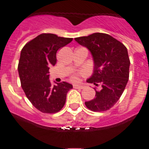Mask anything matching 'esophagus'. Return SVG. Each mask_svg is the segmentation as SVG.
Here are the masks:
<instances>
[{"instance_id":"1","label":"esophagus","mask_w":149,"mask_h":149,"mask_svg":"<svg viewBox=\"0 0 149 149\" xmlns=\"http://www.w3.org/2000/svg\"><path fill=\"white\" fill-rule=\"evenodd\" d=\"M73 87L74 88V89H82L83 88H84V87H83V86H77V85H74Z\"/></svg>"}]
</instances>
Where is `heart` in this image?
Returning <instances> with one entry per match:
<instances>
[{
    "instance_id": "obj_1",
    "label": "heart",
    "mask_w": 149,
    "mask_h": 149,
    "mask_svg": "<svg viewBox=\"0 0 149 149\" xmlns=\"http://www.w3.org/2000/svg\"><path fill=\"white\" fill-rule=\"evenodd\" d=\"M71 81L74 83L78 82L79 78L78 77H77V74H73V75H72V77H71Z\"/></svg>"
}]
</instances>
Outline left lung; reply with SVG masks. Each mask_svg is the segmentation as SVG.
Listing matches in <instances>:
<instances>
[{
    "mask_svg": "<svg viewBox=\"0 0 149 149\" xmlns=\"http://www.w3.org/2000/svg\"><path fill=\"white\" fill-rule=\"evenodd\" d=\"M74 39L86 47L93 56L94 72L86 81L100 86L99 89L94 88L95 97L86 101L85 105L94 112L108 110L120 98L128 81L130 60L127 48L111 36L102 33Z\"/></svg>",
    "mask_w": 149,
    "mask_h": 149,
    "instance_id": "left-lung-1",
    "label": "left lung"
}]
</instances>
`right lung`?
I'll use <instances>...</instances> for the list:
<instances>
[{
    "mask_svg": "<svg viewBox=\"0 0 149 149\" xmlns=\"http://www.w3.org/2000/svg\"><path fill=\"white\" fill-rule=\"evenodd\" d=\"M72 38L42 33L24 46L18 65L21 85L27 98L44 113H55L65 105L72 85L66 82L52 85L49 68L56 63V52L70 43Z\"/></svg>",
    "mask_w": 149,
    "mask_h": 149,
    "instance_id": "obj_1",
    "label": "right lung"
}]
</instances>
